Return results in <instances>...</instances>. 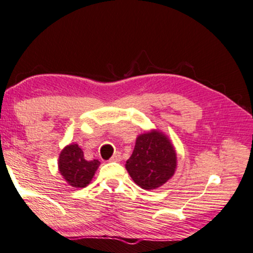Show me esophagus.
Wrapping results in <instances>:
<instances>
[{"label": "esophagus", "mask_w": 253, "mask_h": 253, "mask_svg": "<svg viewBox=\"0 0 253 253\" xmlns=\"http://www.w3.org/2000/svg\"><path fill=\"white\" fill-rule=\"evenodd\" d=\"M122 160V158H121V152H115V154H114V156H112V157L110 158V161L111 162H120Z\"/></svg>", "instance_id": "1"}]
</instances>
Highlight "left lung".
I'll return each mask as SVG.
<instances>
[{"instance_id":"left-lung-1","label":"left lung","mask_w":253,"mask_h":253,"mask_svg":"<svg viewBox=\"0 0 253 253\" xmlns=\"http://www.w3.org/2000/svg\"><path fill=\"white\" fill-rule=\"evenodd\" d=\"M177 156L172 143L158 130L137 137L126 168L137 185L144 190L160 188L173 176Z\"/></svg>"}]
</instances>
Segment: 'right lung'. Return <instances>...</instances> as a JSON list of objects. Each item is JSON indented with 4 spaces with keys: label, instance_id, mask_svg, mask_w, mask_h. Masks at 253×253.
I'll return each instance as SVG.
<instances>
[{
    "label": "right lung",
    "instance_id": "right-lung-1",
    "mask_svg": "<svg viewBox=\"0 0 253 253\" xmlns=\"http://www.w3.org/2000/svg\"><path fill=\"white\" fill-rule=\"evenodd\" d=\"M97 160L86 161L77 144L67 145L58 158V169L63 178L74 188H84L91 182L99 167Z\"/></svg>",
    "mask_w": 253,
    "mask_h": 253
}]
</instances>
